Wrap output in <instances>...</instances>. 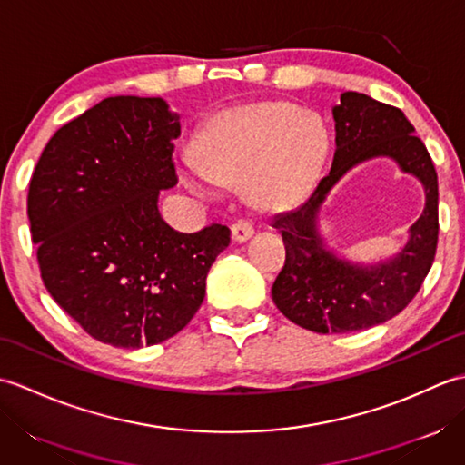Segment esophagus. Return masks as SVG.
Wrapping results in <instances>:
<instances>
[{"mask_svg": "<svg viewBox=\"0 0 465 465\" xmlns=\"http://www.w3.org/2000/svg\"><path fill=\"white\" fill-rule=\"evenodd\" d=\"M252 235H253V227L248 222H238V223L232 225V240L235 243L248 242Z\"/></svg>", "mask_w": 465, "mask_h": 465, "instance_id": "esophagus-1", "label": "esophagus"}]
</instances>
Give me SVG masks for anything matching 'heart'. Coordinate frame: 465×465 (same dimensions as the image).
Returning a JSON list of instances; mask_svg holds the SVG:
<instances>
[{
  "mask_svg": "<svg viewBox=\"0 0 465 465\" xmlns=\"http://www.w3.org/2000/svg\"><path fill=\"white\" fill-rule=\"evenodd\" d=\"M330 150L331 135L322 117L290 102H258L223 110L203 125L195 165L217 185L248 180L245 190L255 207L285 212L312 195ZM183 182L207 195L197 173H187Z\"/></svg>",
  "mask_w": 465,
  "mask_h": 465,
  "instance_id": "1",
  "label": "heart"
}]
</instances>
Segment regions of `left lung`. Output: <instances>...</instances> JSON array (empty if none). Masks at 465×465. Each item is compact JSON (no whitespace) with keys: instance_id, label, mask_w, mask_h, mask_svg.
Masks as SVG:
<instances>
[{"instance_id":"8db88e82","label":"left lung","mask_w":465,"mask_h":465,"mask_svg":"<svg viewBox=\"0 0 465 465\" xmlns=\"http://www.w3.org/2000/svg\"><path fill=\"white\" fill-rule=\"evenodd\" d=\"M335 150L330 175L298 210L273 220L285 243V265L272 285L278 310L300 328L348 333L373 328L413 300L436 258L438 173L426 145L401 110L370 95L345 92L331 107ZM385 156L422 183L427 203L411 226L407 243L378 262H353L321 233V207L353 166Z\"/></svg>"}]
</instances>
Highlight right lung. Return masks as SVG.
Segmentation results:
<instances>
[{
  "label": "right lung",
  "instance_id": "right-lung-1",
  "mask_svg": "<svg viewBox=\"0 0 465 465\" xmlns=\"http://www.w3.org/2000/svg\"><path fill=\"white\" fill-rule=\"evenodd\" d=\"M180 114L162 97H105L54 134L29 182L27 217L47 292L104 343L173 338L200 310L230 230L180 233L160 192L177 183Z\"/></svg>",
  "mask_w": 465,
  "mask_h": 465
}]
</instances>
